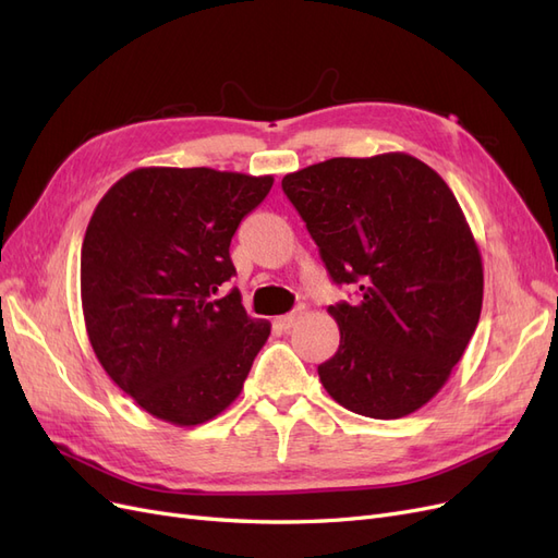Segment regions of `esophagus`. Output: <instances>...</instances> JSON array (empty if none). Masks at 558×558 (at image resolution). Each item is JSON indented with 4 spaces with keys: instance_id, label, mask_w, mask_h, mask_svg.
<instances>
[{
    "instance_id": "obj_1",
    "label": "esophagus",
    "mask_w": 558,
    "mask_h": 558,
    "mask_svg": "<svg viewBox=\"0 0 558 558\" xmlns=\"http://www.w3.org/2000/svg\"><path fill=\"white\" fill-rule=\"evenodd\" d=\"M295 320H298V312L277 316V318H275V324H277V328H281V330H291V328L295 326Z\"/></svg>"
}]
</instances>
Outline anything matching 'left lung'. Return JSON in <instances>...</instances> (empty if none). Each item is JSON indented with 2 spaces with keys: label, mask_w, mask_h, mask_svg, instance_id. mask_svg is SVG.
Returning <instances> with one entry per match:
<instances>
[{
  "label": "left lung",
  "mask_w": 558,
  "mask_h": 558,
  "mask_svg": "<svg viewBox=\"0 0 558 558\" xmlns=\"http://www.w3.org/2000/svg\"><path fill=\"white\" fill-rule=\"evenodd\" d=\"M328 275L359 300L328 314L337 353L318 365L342 408L400 418L440 391L482 314V256L445 179L408 154L330 158L286 174Z\"/></svg>",
  "instance_id": "8db88e82"
}]
</instances>
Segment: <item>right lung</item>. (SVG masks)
<instances>
[{
	"instance_id": "obj_1",
	"label": "right lung",
	"mask_w": 558,
	"mask_h": 558,
	"mask_svg": "<svg viewBox=\"0 0 558 558\" xmlns=\"http://www.w3.org/2000/svg\"><path fill=\"white\" fill-rule=\"evenodd\" d=\"M272 177L140 167L99 199L81 248L88 340L142 410L197 426L242 393L269 324L232 289L230 242Z\"/></svg>"
}]
</instances>
